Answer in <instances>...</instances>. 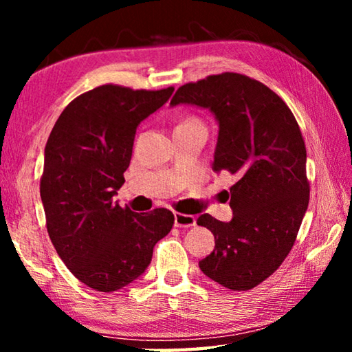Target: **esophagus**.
Returning a JSON list of instances; mask_svg holds the SVG:
<instances>
[{"label": "esophagus", "mask_w": 352, "mask_h": 352, "mask_svg": "<svg viewBox=\"0 0 352 352\" xmlns=\"http://www.w3.org/2000/svg\"><path fill=\"white\" fill-rule=\"evenodd\" d=\"M175 226L178 228H189V226L195 225V217L189 216V214H180L175 212Z\"/></svg>", "instance_id": "obj_1"}]
</instances>
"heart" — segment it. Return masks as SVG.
<instances>
[{"label":"heart","mask_w":352,"mask_h":352,"mask_svg":"<svg viewBox=\"0 0 352 352\" xmlns=\"http://www.w3.org/2000/svg\"><path fill=\"white\" fill-rule=\"evenodd\" d=\"M192 121H186V122H183V124H190ZM183 124H180V126H183Z\"/></svg>","instance_id":"1"}]
</instances>
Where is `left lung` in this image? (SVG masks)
Returning <instances> with one entry per match:
<instances>
[{
  "label": "left lung",
  "mask_w": 352,
  "mask_h": 352,
  "mask_svg": "<svg viewBox=\"0 0 352 352\" xmlns=\"http://www.w3.org/2000/svg\"><path fill=\"white\" fill-rule=\"evenodd\" d=\"M210 110L219 126L214 172H230L233 219H197L216 247L199 262L212 281L250 290L269 278L294 247L309 205L306 146L295 116L269 87L223 73L180 87L170 105Z\"/></svg>",
  "instance_id": "1"
}]
</instances>
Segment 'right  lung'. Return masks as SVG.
Listing matches in <instances>:
<instances>
[{"mask_svg": "<svg viewBox=\"0 0 352 352\" xmlns=\"http://www.w3.org/2000/svg\"><path fill=\"white\" fill-rule=\"evenodd\" d=\"M172 93L98 87L67 105L47 138L40 180L47 233L69 272L94 290L115 292L138 279L174 225L164 208L138 214L113 201L126 182L136 129Z\"/></svg>", "mask_w": 352, "mask_h": 352, "instance_id": "obj_1", "label": "right lung"}]
</instances>
